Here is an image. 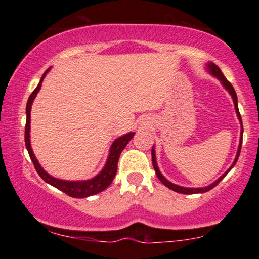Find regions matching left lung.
I'll return each instance as SVG.
<instances>
[{"instance_id":"left-lung-1","label":"left lung","mask_w":259,"mask_h":259,"mask_svg":"<svg viewBox=\"0 0 259 259\" xmlns=\"http://www.w3.org/2000/svg\"><path fill=\"white\" fill-rule=\"evenodd\" d=\"M207 69H208V72H210V73L212 74V75L215 76L219 81H221L223 86H224V87L226 88V91H228L229 93L231 94L232 100H233V104H235V109H236L237 116H238V119H239V121H240V125H242V132H240V134H242V136H240L239 147H238V151H237V155H236V158H235V161H233V164L231 165V167H230V168L228 169V171H226V172L224 173V175L221 176V178H218L217 180H215L214 183H212L211 185L205 186V187H198V189H190V187H183V186L176 185V184H173V183H171V182H168V180L166 179L165 177L161 175L160 171H159L158 165H157V160H155V152H154V148H152V162H153V168H154L155 175H157V177L159 178V180H160V182H161L162 184H164L165 186H167L168 189H171V190H173V191H176V192L184 193V194L204 193V192H207V191H210L211 189H213L214 186H217L218 184H219V182H221V180H222L223 178H224V177H225L226 175H228V173H229L230 171H231V168L233 167V166L236 165V162H237V160H238V158H239L240 148H242V141H243V123H242V118H240V113H239V109H238V100H237V94H236V92H235V88H233V87H232V84L230 83L228 80H226V77H225L224 75H223L222 70L219 69V67H218V66H215L214 63L208 62V63H207Z\"/></svg>"}]
</instances>
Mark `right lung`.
Returning a JSON list of instances; mask_svg holds the SVG:
<instances>
[{
  "label": "right lung",
  "mask_w": 259,
  "mask_h": 259,
  "mask_svg": "<svg viewBox=\"0 0 259 259\" xmlns=\"http://www.w3.org/2000/svg\"><path fill=\"white\" fill-rule=\"evenodd\" d=\"M48 70H46L44 73V75L41 77L40 83L37 84V87L35 88L33 93L30 94V97L28 99V102H27V108H26L27 121H26V132H24V140H26L27 151L28 153H29V157L31 159V161H33L34 167L38 173V176H40L46 183L51 184L52 186L56 187V189H59L60 191H62V192H65L66 194H68L69 197H73V198H86V197L93 196V194L101 192V191L107 189V187L111 185V183L113 182V179H114V177L116 175V169H118V161H119L120 154H121L122 150L126 147V145L128 144V141L132 139L136 133L133 132L127 133L125 136L120 137L116 140H114V143H113L111 146V150H109L107 162H106V165L104 166V168H102V171L99 173L98 176H95L94 178H92L90 180H81V182H68V180L56 179L54 177L49 176L48 173L41 167V165L38 164L37 159L35 158L33 150H31L30 139H29L31 104H33L35 97H36L38 91H40L41 83L42 81H44V77L46 76V74L48 73Z\"/></svg>",
  "instance_id": "add662e5"
}]
</instances>
